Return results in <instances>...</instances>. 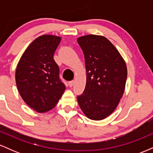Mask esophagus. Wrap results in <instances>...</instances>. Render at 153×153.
Here are the masks:
<instances>
[{"instance_id":"34e87169","label":"esophagus","mask_w":153,"mask_h":153,"mask_svg":"<svg viewBox=\"0 0 153 153\" xmlns=\"http://www.w3.org/2000/svg\"><path fill=\"white\" fill-rule=\"evenodd\" d=\"M74 80H71V81L68 82V85H69L70 87H73V85H74Z\"/></svg>"}]
</instances>
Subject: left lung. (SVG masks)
<instances>
[{
	"instance_id": "8db88e82",
	"label": "left lung",
	"mask_w": 153,
	"mask_h": 153,
	"mask_svg": "<svg viewBox=\"0 0 153 153\" xmlns=\"http://www.w3.org/2000/svg\"><path fill=\"white\" fill-rule=\"evenodd\" d=\"M83 52L86 84L77 97L82 112L92 120H102L118 106L127 77L126 62L108 39L89 34L77 39Z\"/></svg>"
}]
</instances>
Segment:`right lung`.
<instances>
[{
  "instance_id": "add662e5",
  "label": "right lung",
  "mask_w": 153,
  "mask_h": 153,
  "mask_svg": "<svg viewBox=\"0 0 153 153\" xmlns=\"http://www.w3.org/2000/svg\"><path fill=\"white\" fill-rule=\"evenodd\" d=\"M61 37L45 34L35 39L23 53L16 70V83L24 102L38 113L52 109L65 85L59 79L53 56Z\"/></svg>"
}]
</instances>
